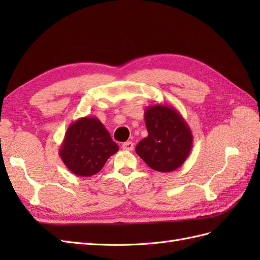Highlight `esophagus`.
Here are the masks:
<instances>
[{"instance_id":"esophagus-1","label":"esophagus","mask_w":260,"mask_h":260,"mask_svg":"<svg viewBox=\"0 0 260 260\" xmlns=\"http://www.w3.org/2000/svg\"><path fill=\"white\" fill-rule=\"evenodd\" d=\"M121 147H123V150H125V151H133L134 150V143L133 142H125V143H123Z\"/></svg>"}]
</instances>
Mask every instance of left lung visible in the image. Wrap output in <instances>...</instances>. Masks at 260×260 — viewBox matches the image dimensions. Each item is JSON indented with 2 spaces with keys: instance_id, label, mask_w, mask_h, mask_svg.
Instances as JSON below:
<instances>
[{
  "instance_id": "8db88e82",
  "label": "left lung",
  "mask_w": 260,
  "mask_h": 260,
  "mask_svg": "<svg viewBox=\"0 0 260 260\" xmlns=\"http://www.w3.org/2000/svg\"><path fill=\"white\" fill-rule=\"evenodd\" d=\"M148 135L136 145V153L151 169L172 172L179 169L192 150L189 125L174 107L152 105L144 113Z\"/></svg>"
}]
</instances>
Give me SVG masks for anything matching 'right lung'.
Returning <instances> with one entry per match:
<instances>
[{"label": "right lung", "instance_id": "right-lung-1", "mask_svg": "<svg viewBox=\"0 0 260 260\" xmlns=\"http://www.w3.org/2000/svg\"><path fill=\"white\" fill-rule=\"evenodd\" d=\"M118 150L102 121L86 116L70 124L59 155L70 172L85 178L98 173Z\"/></svg>", "mask_w": 260, "mask_h": 260}]
</instances>
